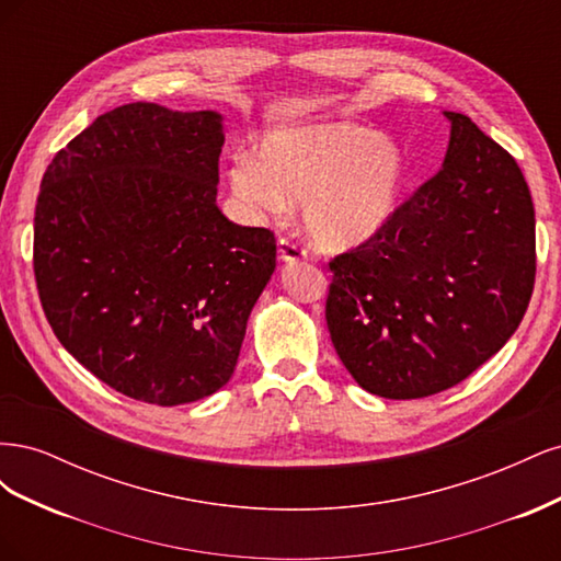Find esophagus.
<instances>
[{
	"label": "esophagus",
	"mask_w": 561,
	"mask_h": 561,
	"mask_svg": "<svg viewBox=\"0 0 561 561\" xmlns=\"http://www.w3.org/2000/svg\"><path fill=\"white\" fill-rule=\"evenodd\" d=\"M278 257L283 262H299V260L307 257V250H304L301 245H297L290 239H280L278 241Z\"/></svg>",
	"instance_id": "1"
}]
</instances>
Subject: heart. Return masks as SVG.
<instances>
[{"label":"heart","mask_w":561,"mask_h":561,"mask_svg":"<svg viewBox=\"0 0 561 561\" xmlns=\"http://www.w3.org/2000/svg\"><path fill=\"white\" fill-rule=\"evenodd\" d=\"M233 198L252 217H278L301 203V225L328 252L375 239L400 213L410 161L402 147L351 122H318L268 133L260 161L239 154L229 168Z\"/></svg>","instance_id":"obj_1"}]
</instances>
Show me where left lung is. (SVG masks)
Listing matches in <instances>:
<instances>
[{"label":"left lung","mask_w":561,"mask_h":561,"mask_svg":"<svg viewBox=\"0 0 561 561\" xmlns=\"http://www.w3.org/2000/svg\"><path fill=\"white\" fill-rule=\"evenodd\" d=\"M439 171L375 239L330 262L328 330L367 393L428 398L515 334L536 278V217L517 161L466 114Z\"/></svg>","instance_id":"left-lung-1"}]
</instances>
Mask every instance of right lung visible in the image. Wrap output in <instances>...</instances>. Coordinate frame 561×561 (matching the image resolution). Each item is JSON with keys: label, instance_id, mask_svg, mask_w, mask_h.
<instances>
[{"label": "right lung", "instance_id": "right-lung-1", "mask_svg": "<svg viewBox=\"0 0 561 561\" xmlns=\"http://www.w3.org/2000/svg\"><path fill=\"white\" fill-rule=\"evenodd\" d=\"M222 114L130 103L46 168L35 278L72 358L133 400L175 407L222 388L276 268V239L217 208Z\"/></svg>", "mask_w": 561, "mask_h": 561}]
</instances>
